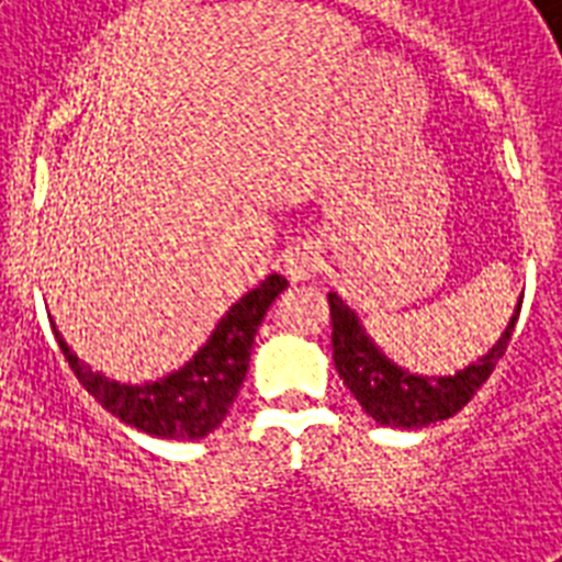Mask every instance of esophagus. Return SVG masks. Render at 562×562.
Instances as JSON below:
<instances>
[{
	"label": "esophagus",
	"instance_id": "esophagus-1",
	"mask_svg": "<svg viewBox=\"0 0 562 562\" xmlns=\"http://www.w3.org/2000/svg\"><path fill=\"white\" fill-rule=\"evenodd\" d=\"M321 268H324V256H321L315 241H297L285 250V273L294 282L312 280Z\"/></svg>",
	"mask_w": 562,
	"mask_h": 562
}]
</instances>
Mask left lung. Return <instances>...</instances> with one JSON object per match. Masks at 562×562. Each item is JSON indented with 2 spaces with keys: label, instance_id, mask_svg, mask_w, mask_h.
<instances>
[{
  "label": "left lung",
  "instance_id": "left-lung-1",
  "mask_svg": "<svg viewBox=\"0 0 562 562\" xmlns=\"http://www.w3.org/2000/svg\"><path fill=\"white\" fill-rule=\"evenodd\" d=\"M519 308H522V300L516 303L510 324L487 356H481L475 364L458 370L454 375L435 379V375H414L396 368L391 359H384V352L359 324V315L335 291H329L335 370L375 423L393 428L431 426V423L454 417L475 396L481 384L487 382L510 344Z\"/></svg>",
  "mask_w": 562,
  "mask_h": 562
}]
</instances>
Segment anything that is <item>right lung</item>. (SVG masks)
<instances>
[{"instance_id": "add662e5", "label": "right lung", "mask_w": 562, "mask_h": 562, "mask_svg": "<svg viewBox=\"0 0 562 562\" xmlns=\"http://www.w3.org/2000/svg\"><path fill=\"white\" fill-rule=\"evenodd\" d=\"M285 277L271 273L254 291H247L236 306L212 329L210 341L194 352L192 361L175 373L162 375L157 382L119 384L108 375L92 373L69 344L55 329V338L64 350L78 382L127 426L139 428L145 435L169 437V440H198L224 423L229 405L236 402L238 387L245 382L247 361L254 350L256 329L262 324L265 312L285 291Z\"/></svg>"}]
</instances>
